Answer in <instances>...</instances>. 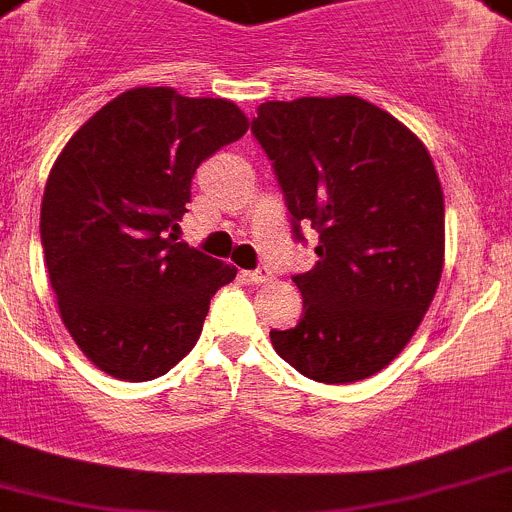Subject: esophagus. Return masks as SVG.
Returning <instances> with one entry per match:
<instances>
[{
    "instance_id": "34e87169",
    "label": "esophagus",
    "mask_w": 512,
    "mask_h": 512,
    "mask_svg": "<svg viewBox=\"0 0 512 512\" xmlns=\"http://www.w3.org/2000/svg\"><path fill=\"white\" fill-rule=\"evenodd\" d=\"M246 279L251 281V284H266V281L271 279V271L266 269V266H261V269L246 271Z\"/></svg>"
}]
</instances>
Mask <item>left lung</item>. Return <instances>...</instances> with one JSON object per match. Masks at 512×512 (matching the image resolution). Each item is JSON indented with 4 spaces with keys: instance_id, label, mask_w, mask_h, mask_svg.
Returning <instances> with one entry per match:
<instances>
[{
    "instance_id": "8db88e82",
    "label": "left lung",
    "mask_w": 512,
    "mask_h": 512,
    "mask_svg": "<svg viewBox=\"0 0 512 512\" xmlns=\"http://www.w3.org/2000/svg\"><path fill=\"white\" fill-rule=\"evenodd\" d=\"M274 162L294 236L320 261L292 276L304 314L271 345L320 383L386 368L424 320L444 269V192L414 131L358 96L266 101L251 124Z\"/></svg>"
}]
</instances>
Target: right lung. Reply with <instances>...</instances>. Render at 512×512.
<instances>
[{"label":"right lung","mask_w":512,"mask_h":512,"mask_svg":"<svg viewBox=\"0 0 512 512\" xmlns=\"http://www.w3.org/2000/svg\"><path fill=\"white\" fill-rule=\"evenodd\" d=\"M248 119L225 98L131 88L75 131L50 170L40 238L75 345L103 373L152 381L198 342L231 264L177 243L192 175Z\"/></svg>","instance_id":"1"}]
</instances>
